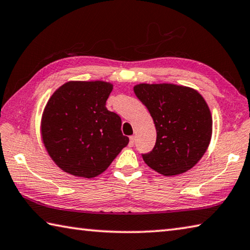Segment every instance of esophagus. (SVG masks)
<instances>
[{"mask_svg":"<svg viewBox=\"0 0 250 250\" xmlns=\"http://www.w3.org/2000/svg\"><path fill=\"white\" fill-rule=\"evenodd\" d=\"M134 141H135L134 137H130V141H129V146L130 147H132L134 145Z\"/></svg>","mask_w":250,"mask_h":250,"instance_id":"obj_1","label":"esophagus"}]
</instances>
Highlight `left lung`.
Here are the masks:
<instances>
[{"label": "left lung", "instance_id": "left-lung-1", "mask_svg": "<svg viewBox=\"0 0 250 250\" xmlns=\"http://www.w3.org/2000/svg\"><path fill=\"white\" fill-rule=\"evenodd\" d=\"M134 94L147 108L156 128V143L143 161L164 176L191 169L207 152L212 116L196 89L176 84H138Z\"/></svg>", "mask_w": 250, "mask_h": 250}]
</instances>
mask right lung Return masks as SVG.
Listing matches in <instances>:
<instances>
[{
    "mask_svg": "<svg viewBox=\"0 0 250 250\" xmlns=\"http://www.w3.org/2000/svg\"><path fill=\"white\" fill-rule=\"evenodd\" d=\"M112 87L104 81H70L49 98L42 118V142L67 174L101 175L128 145L120 117L106 108Z\"/></svg>",
    "mask_w": 250,
    "mask_h": 250,
    "instance_id": "1",
    "label": "right lung"
}]
</instances>
